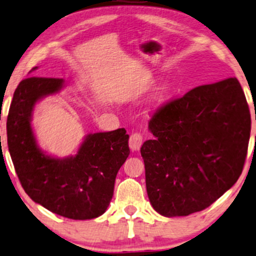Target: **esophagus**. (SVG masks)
<instances>
[{
    "label": "esophagus",
    "mask_w": 256,
    "mask_h": 256,
    "mask_svg": "<svg viewBox=\"0 0 256 256\" xmlns=\"http://www.w3.org/2000/svg\"><path fill=\"white\" fill-rule=\"evenodd\" d=\"M143 143V135L140 132H134L129 138V146L132 151H137Z\"/></svg>",
    "instance_id": "esophagus-1"
}]
</instances>
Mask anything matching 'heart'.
<instances>
[{"label":"heart","mask_w":256,"mask_h":256,"mask_svg":"<svg viewBox=\"0 0 256 256\" xmlns=\"http://www.w3.org/2000/svg\"><path fill=\"white\" fill-rule=\"evenodd\" d=\"M171 84L168 82H162L154 88L152 94L150 96L149 99V107H154L159 105L168 98V96L171 92Z\"/></svg>","instance_id":"heart-1"}]
</instances>
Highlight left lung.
<instances>
[{"label": "left lung", "instance_id": "1", "mask_svg": "<svg viewBox=\"0 0 256 256\" xmlns=\"http://www.w3.org/2000/svg\"><path fill=\"white\" fill-rule=\"evenodd\" d=\"M140 148L151 206L165 217L208 208L242 172L250 114L236 77L201 85L160 107Z\"/></svg>", "mask_w": 256, "mask_h": 256}]
</instances>
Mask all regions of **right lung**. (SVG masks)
Segmentation results:
<instances>
[{"label":"right lung","mask_w":256,"mask_h":256,"mask_svg":"<svg viewBox=\"0 0 256 256\" xmlns=\"http://www.w3.org/2000/svg\"><path fill=\"white\" fill-rule=\"evenodd\" d=\"M64 86V78L36 76L18 84L6 120L9 152L22 187L33 201L70 220H92L110 206L116 174L130 154L129 135L124 128L94 132L85 136L75 156L46 154L33 134V110L40 99Z\"/></svg>","instance_id":"1"}]
</instances>
